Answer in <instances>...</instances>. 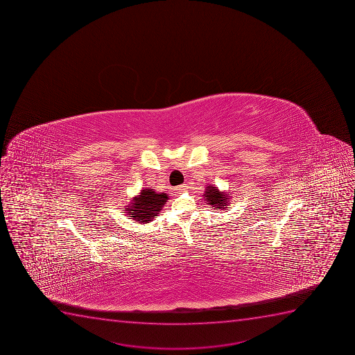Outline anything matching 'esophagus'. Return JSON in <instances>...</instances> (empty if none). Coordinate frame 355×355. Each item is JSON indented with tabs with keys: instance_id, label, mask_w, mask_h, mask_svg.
<instances>
[{
	"instance_id": "34e87169",
	"label": "esophagus",
	"mask_w": 355,
	"mask_h": 355,
	"mask_svg": "<svg viewBox=\"0 0 355 355\" xmlns=\"http://www.w3.org/2000/svg\"><path fill=\"white\" fill-rule=\"evenodd\" d=\"M187 185H180V187H175V193H180V192H183V191H187Z\"/></svg>"
}]
</instances>
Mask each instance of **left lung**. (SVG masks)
I'll list each match as a JSON object with an SVG mask.
<instances>
[{
	"label": "left lung",
	"mask_w": 355,
	"mask_h": 355,
	"mask_svg": "<svg viewBox=\"0 0 355 355\" xmlns=\"http://www.w3.org/2000/svg\"><path fill=\"white\" fill-rule=\"evenodd\" d=\"M204 198L208 204L211 205V207H215L216 209L229 208L228 194L221 192V191L218 190V187H213V185L206 187Z\"/></svg>",
	"instance_id": "8db88e82"
}]
</instances>
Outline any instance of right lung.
Masks as SVG:
<instances>
[{
	"mask_svg": "<svg viewBox=\"0 0 355 355\" xmlns=\"http://www.w3.org/2000/svg\"><path fill=\"white\" fill-rule=\"evenodd\" d=\"M168 197L166 193H158L153 189H144L133 201L126 206L127 215L139 223H149L164 206Z\"/></svg>",
	"mask_w": 355,
	"mask_h": 355,
	"instance_id": "obj_1",
	"label": "right lung"
}]
</instances>
